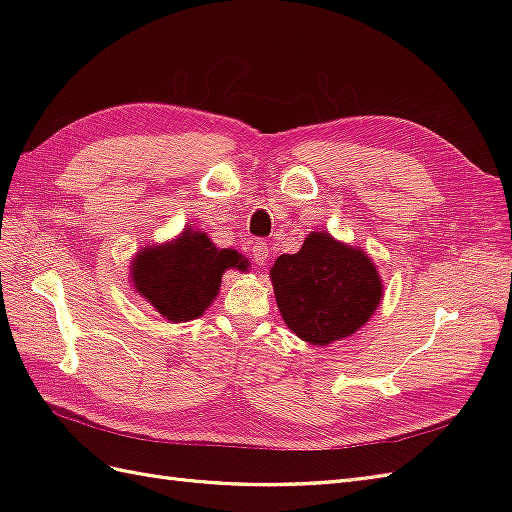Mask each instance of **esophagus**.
Here are the masks:
<instances>
[{
  "instance_id": "obj_1",
  "label": "esophagus",
  "mask_w": 512,
  "mask_h": 512,
  "mask_svg": "<svg viewBox=\"0 0 512 512\" xmlns=\"http://www.w3.org/2000/svg\"><path fill=\"white\" fill-rule=\"evenodd\" d=\"M269 245L265 243V241H256L254 245H252V256H254V260H256V265H260V267H265L267 262H269Z\"/></svg>"
}]
</instances>
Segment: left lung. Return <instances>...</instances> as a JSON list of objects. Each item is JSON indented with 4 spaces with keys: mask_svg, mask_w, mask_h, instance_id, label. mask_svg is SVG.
I'll return each mask as SVG.
<instances>
[{
    "mask_svg": "<svg viewBox=\"0 0 512 512\" xmlns=\"http://www.w3.org/2000/svg\"><path fill=\"white\" fill-rule=\"evenodd\" d=\"M286 327L312 346H329L359 331L384 297L376 262L331 232H309L297 254H282L269 271Z\"/></svg>",
    "mask_w": 512,
    "mask_h": 512,
    "instance_id": "1",
    "label": "left lung"
}]
</instances>
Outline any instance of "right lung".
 <instances>
[{"instance_id":"add662e5","label":"right lung","mask_w":512,"mask_h":512,"mask_svg":"<svg viewBox=\"0 0 512 512\" xmlns=\"http://www.w3.org/2000/svg\"><path fill=\"white\" fill-rule=\"evenodd\" d=\"M250 260L215 245L205 230L183 228L175 239L145 245L130 262L134 290L168 322H188L205 314L220 294L228 269L247 271Z\"/></svg>"}]
</instances>
